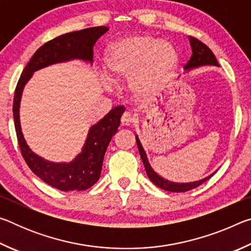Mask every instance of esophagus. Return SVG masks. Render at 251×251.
Returning <instances> with one entry per match:
<instances>
[{"label":"esophagus","instance_id":"1","mask_svg":"<svg viewBox=\"0 0 251 251\" xmlns=\"http://www.w3.org/2000/svg\"><path fill=\"white\" fill-rule=\"evenodd\" d=\"M121 121H122V124L124 126H130L134 123V117L130 113L126 112V113L123 114Z\"/></svg>","mask_w":251,"mask_h":251}]
</instances>
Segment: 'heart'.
Segmentation results:
<instances>
[{
    "instance_id": "obj_1",
    "label": "heart",
    "mask_w": 251,
    "mask_h": 251,
    "mask_svg": "<svg viewBox=\"0 0 251 251\" xmlns=\"http://www.w3.org/2000/svg\"><path fill=\"white\" fill-rule=\"evenodd\" d=\"M176 49L147 34H133L110 44L105 52L106 84L128 77L130 91L145 96L155 91L175 70Z\"/></svg>"
}]
</instances>
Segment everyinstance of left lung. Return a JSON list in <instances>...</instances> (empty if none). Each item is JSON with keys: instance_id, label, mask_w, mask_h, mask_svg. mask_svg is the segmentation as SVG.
Listing matches in <instances>:
<instances>
[{"instance_id": "8db88e82", "label": "left lung", "mask_w": 251, "mask_h": 251, "mask_svg": "<svg viewBox=\"0 0 251 251\" xmlns=\"http://www.w3.org/2000/svg\"><path fill=\"white\" fill-rule=\"evenodd\" d=\"M188 39H189L190 46H192L193 54H192V57H190L188 63H187V64L184 67L185 71L188 72L190 70L198 69V67L206 66V65L219 66L218 62H217V58H216L214 53L211 52L210 49L208 48L206 44H203L202 42H201L197 39H195V37H193V36H188ZM136 143H137L139 155H141V157H142V160L144 163V166H145L146 174H147L148 178H150L152 184L156 185L157 187H159V188H161V189L167 190V192H173V193L188 192V190H192L194 188H196V187H198L199 185H201L202 182L207 181L216 173V172L212 173L211 175L205 177L203 179L196 180V181H193V182L169 181L167 179H165V178L160 177L158 174H157L154 171V169L151 168L150 161H148L146 152H145V151H144V148H143L142 144H141V141H139L137 135H136Z\"/></svg>"}]
</instances>
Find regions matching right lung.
Listing matches in <instances>:
<instances>
[{
	"mask_svg": "<svg viewBox=\"0 0 251 251\" xmlns=\"http://www.w3.org/2000/svg\"><path fill=\"white\" fill-rule=\"evenodd\" d=\"M108 31L107 26L88 27L66 33L42 45L25 66L14 93L13 115L19 146L31 171L46 184L62 192L85 190L100 179L105 151L117 133L124 106L110 109L95 125L91 126L82 151L70 163H54L35 154L25 142L20 123V105L25 85L34 72L57 63L73 59L93 63V48L96 41Z\"/></svg>",
	"mask_w": 251,
	"mask_h": 251,
	"instance_id": "add662e5",
	"label": "right lung"
}]
</instances>
